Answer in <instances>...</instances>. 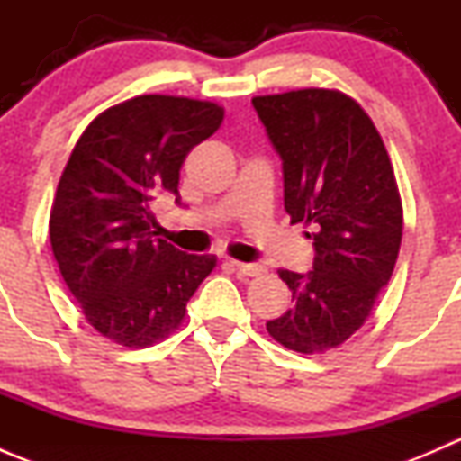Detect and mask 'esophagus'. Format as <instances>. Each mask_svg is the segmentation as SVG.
Listing matches in <instances>:
<instances>
[{
	"instance_id": "obj_1",
	"label": "esophagus",
	"mask_w": 461,
	"mask_h": 461,
	"mask_svg": "<svg viewBox=\"0 0 461 461\" xmlns=\"http://www.w3.org/2000/svg\"><path fill=\"white\" fill-rule=\"evenodd\" d=\"M231 265H234L236 272L243 274V276H260V274H265V265L260 263H240V260H231Z\"/></svg>"
}]
</instances>
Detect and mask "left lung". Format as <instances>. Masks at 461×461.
<instances>
[{
	"instance_id": "1",
	"label": "left lung",
	"mask_w": 461,
	"mask_h": 461,
	"mask_svg": "<svg viewBox=\"0 0 461 461\" xmlns=\"http://www.w3.org/2000/svg\"><path fill=\"white\" fill-rule=\"evenodd\" d=\"M283 160L292 222L312 225L310 274L278 269L292 292L267 332L287 350L321 355L346 343L388 285L402 245L403 209L390 156L359 102L337 88L252 100Z\"/></svg>"
}]
</instances>
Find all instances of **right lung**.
Wrapping results in <instances>:
<instances>
[{
    "label": "right lung",
    "instance_id": "1",
    "mask_svg": "<svg viewBox=\"0 0 461 461\" xmlns=\"http://www.w3.org/2000/svg\"><path fill=\"white\" fill-rule=\"evenodd\" d=\"M225 118L216 102L138 95L102 111L73 147L49 218L50 248L88 323L109 341L147 348L183 323L216 267L158 239L149 203H180L185 158Z\"/></svg>",
    "mask_w": 461,
    "mask_h": 461
}]
</instances>
